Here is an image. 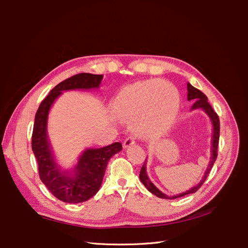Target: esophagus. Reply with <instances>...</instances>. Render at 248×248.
Masks as SVG:
<instances>
[{"label": "esophagus", "instance_id": "esophagus-1", "mask_svg": "<svg viewBox=\"0 0 248 248\" xmlns=\"http://www.w3.org/2000/svg\"><path fill=\"white\" fill-rule=\"evenodd\" d=\"M134 142H136V140H134L132 137H128V138H127V139L124 140L123 146H124V148H128V147H130L131 145H133Z\"/></svg>", "mask_w": 248, "mask_h": 248}]
</instances>
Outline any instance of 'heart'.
Instances as JSON below:
<instances>
[{
	"label": "heart",
	"instance_id": "obj_1",
	"mask_svg": "<svg viewBox=\"0 0 248 248\" xmlns=\"http://www.w3.org/2000/svg\"><path fill=\"white\" fill-rule=\"evenodd\" d=\"M179 107L177 90L159 79L127 87L112 102L117 116L134 121L136 132L148 139L160 138L168 132Z\"/></svg>",
	"mask_w": 248,
	"mask_h": 248
}]
</instances>
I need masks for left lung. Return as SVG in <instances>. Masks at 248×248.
<instances>
[{
	"label": "left lung",
	"instance_id": "1",
	"mask_svg": "<svg viewBox=\"0 0 248 248\" xmlns=\"http://www.w3.org/2000/svg\"><path fill=\"white\" fill-rule=\"evenodd\" d=\"M187 99L188 100H194V103L192 104L191 109H197V108H201L202 110H205L207 112V115L211 119V122L213 124V137H212V150H211V160H210V163L208 166V169L205 172L204 177L201 180V182L197 185L192 187L189 190H187L183 193H180L177 194V196H172V197H168L166 194L162 193L157 187L150 181V179L147 175V171H146V164H147V160H145L144 164H142V167L140 169V179L141 183L146 186V188L153 194H155L156 197L161 198V199H166V200H174L177 198H181L184 196H187V194H190V193H194L197 192L200 187L204 184V182L206 181V179L209 175L210 170H211L213 164L217 158V149H218V141H219V132H220V125H219V118L218 115L216 114L214 111V109L212 108V107L210 106V103L208 102V98L207 96L202 93V91H200L199 89L192 87L190 84H187Z\"/></svg>",
	"mask_w": 248,
	"mask_h": 248
}]
</instances>
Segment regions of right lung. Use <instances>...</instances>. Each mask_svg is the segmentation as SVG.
Returning a JSON list of instances; mask_svg holds the SVG:
<instances>
[{
	"label": "right lung",
	"mask_w": 248,
	"mask_h": 248,
	"mask_svg": "<svg viewBox=\"0 0 248 248\" xmlns=\"http://www.w3.org/2000/svg\"><path fill=\"white\" fill-rule=\"evenodd\" d=\"M101 74L78 73L60 82L42 100L37 109L32 134V150L38 162L39 177L52 196L58 200L78 204L91 199L99 190L108 162L122 150L121 142L100 149H87L79 157L73 171L61 170L55 161L46 133L48 111L63 91L76 89H96L102 80Z\"/></svg>",
	"instance_id": "add662e5"
}]
</instances>
